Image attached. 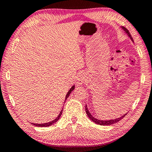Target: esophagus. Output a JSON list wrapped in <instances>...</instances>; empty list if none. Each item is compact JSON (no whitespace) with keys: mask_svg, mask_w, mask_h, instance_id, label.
<instances>
[{"mask_svg":"<svg viewBox=\"0 0 152 152\" xmlns=\"http://www.w3.org/2000/svg\"><path fill=\"white\" fill-rule=\"evenodd\" d=\"M78 84H83L84 82H85L86 80V78H85V76H84V74L80 73L78 75Z\"/></svg>","mask_w":152,"mask_h":152,"instance_id":"34e87169","label":"esophagus"}]
</instances>
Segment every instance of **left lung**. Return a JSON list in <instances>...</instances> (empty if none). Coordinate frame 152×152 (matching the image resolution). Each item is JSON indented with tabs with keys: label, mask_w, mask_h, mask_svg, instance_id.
<instances>
[{
	"label": "left lung",
	"mask_w": 152,
	"mask_h": 152,
	"mask_svg": "<svg viewBox=\"0 0 152 152\" xmlns=\"http://www.w3.org/2000/svg\"><path fill=\"white\" fill-rule=\"evenodd\" d=\"M122 28H123V29L125 30V31L127 33V35H128L129 36V37L131 38V39H132L133 40L132 37V35H131L129 31V30H127V29H126V28L124 27H123ZM85 110H86V113L87 114V115H88V116L89 119H91V120H92V121L94 122L95 123H96V124H98V125H110L114 124V123H117L118 121H120L121 119H122L123 117H125L126 114H127V113H126V114H125L124 115H123V116L121 117H119V118H117V119H115L109 120V121H102V120L96 119V118H94V117H92L91 113H89L88 110V108H87L86 105V107H85Z\"/></svg>",
	"instance_id": "left-lung-1"
}]
</instances>
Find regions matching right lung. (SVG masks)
<instances>
[{
    "label": "right lung",
    "instance_id": "1",
    "mask_svg": "<svg viewBox=\"0 0 152 152\" xmlns=\"http://www.w3.org/2000/svg\"><path fill=\"white\" fill-rule=\"evenodd\" d=\"M74 89V85L72 86V88L70 89V91L68 92V93H67V94H66V96L65 100H66L67 99H68V96H69V95H70V94L71 93V92ZM61 113H62V110H61V112H60V114H59L58 116L56 117L54 120L52 121H50V122L46 123H42V124H37H37H35V123H32V124L33 125H35V126H37V127H48V126H50V125H51L52 124H53V123H55L56 122L58 121L59 120V119H60V117H61Z\"/></svg>",
    "mask_w": 152,
    "mask_h": 152
}]
</instances>
